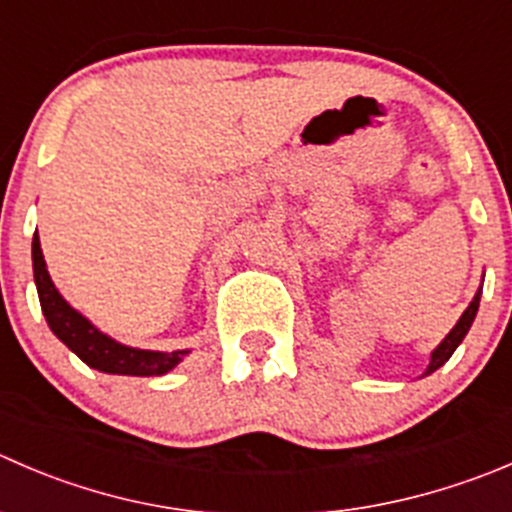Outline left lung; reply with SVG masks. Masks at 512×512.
Listing matches in <instances>:
<instances>
[{"label":"left lung","instance_id":"1","mask_svg":"<svg viewBox=\"0 0 512 512\" xmlns=\"http://www.w3.org/2000/svg\"><path fill=\"white\" fill-rule=\"evenodd\" d=\"M483 277H485V275H483ZM480 295H483V285L478 287V292H475V297H473V300H470L468 310H465L463 315H460V320L455 322L453 330H450L448 335L443 337V342H440V345L435 347L433 352H430V362H428V367H425L423 377H425V375H430V372H435V370H438V367H443L445 362L450 360V355H453V352L458 350L460 342L465 340V335H468V330H470V325H473L475 315H478Z\"/></svg>","mask_w":512,"mask_h":512}]
</instances>
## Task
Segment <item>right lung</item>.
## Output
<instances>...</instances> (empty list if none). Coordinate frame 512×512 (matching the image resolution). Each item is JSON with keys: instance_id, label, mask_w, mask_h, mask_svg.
Returning <instances> with one entry per match:
<instances>
[{"instance_id": "right-lung-1", "label": "right lung", "mask_w": 512, "mask_h": 512, "mask_svg": "<svg viewBox=\"0 0 512 512\" xmlns=\"http://www.w3.org/2000/svg\"><path fill=\"white\" fill-rule=\"evenodd\" d=\"M32 267H34V285H37L39 305H42L47 325L84 365L94 367L107 375H132V377H155L175 370L190 350L160 352V350H142V347H130L109 337L107 332L99 330L97 325L87 320L79 310H74L59 290L54 287L52 277L47 272L42 245L34 232L32 240Z\"/></svg>"}]
</instances>
